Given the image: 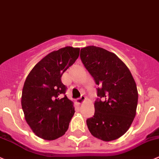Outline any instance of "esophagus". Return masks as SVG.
Wrapping results in <instances>:
<instances>
[{"mask_svg":"<svg viewBox=\"0 0 159 159\" xmlns=\"http://www.w3.org/2000/svg\"><path fill=\"white\" fill-rule=\"evenodd\" d=\"M84 99H85V97H84V95H81V96L80 97V98H78L77 100H78V103H81Z\"/></svg>","mask_w":159,"mask_h":159,"instance_id":"esophagus-1","label":"esophagus"}]
</instances>
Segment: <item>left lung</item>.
Wrapping results in <instances>:
<instances>
[{"label": "left lung", "instance_id": "left-lung-1", "mask_svg": "<svg viewBox=\"0 0 159 159\" xmlns=\"http://www.w3.org/2000/svg\"><path fill=\"white\" fill-rule=\"evenodd\" d=\"M80 57L98 86L95 113L86 120L89 131L105 141L120 138L130 128L138 106V89L130 70L115 53L95 46L81 49Z\"/></svg>", "mask_w": 159, "mask_h": 159}]
</instances>
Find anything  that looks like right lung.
Segmentation results:
<instances>
[{"label": "right lung", "mask_w": 159, "mask_h": 159, "mask_svg": "<svg viewBox=\"0 0 159 159\" xmlns=\"http://www.w3.org/2000/svg\"><path fill=\"white\" fill-rule=\"evenodd\" d=\"M79 48L66 47L43 58L26 78L21 95L25 118L32 131L45 140H55L68 129L75 114L66 95L63 73L79 56Z\"/></svg>", "instance_id": "right-lung-1"}]
</instances>
